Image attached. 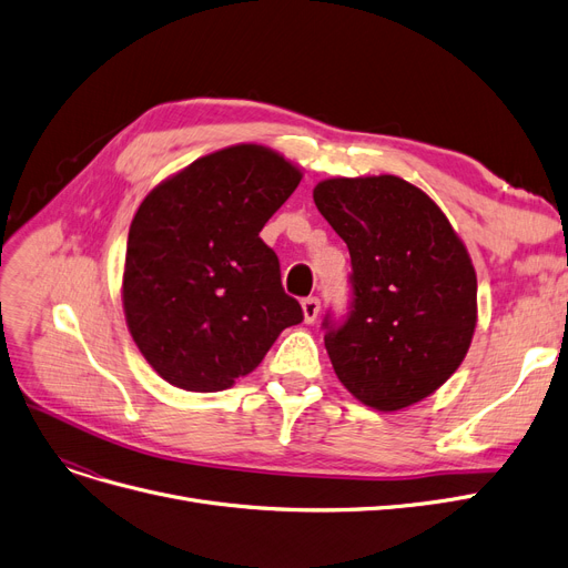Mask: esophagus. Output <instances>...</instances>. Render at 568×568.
<instances>
[{
    "instance_id": "esophagus-1",
    "label": "esophagus",
    "mask_w": 568,
    "mask_h": 568,
    "mask_svg": "<svg viewBox=\"0 0 568 568\" xmlns=\"http://www.w3.org/2000/svg\"><path fill=\"white\" fill-rule=\"evenodd\" d=\"M320 312H322V301L320 298L310 296V298L303 301V314H305V322L307 324L316 322V316H320Z\"/></svg>"
}]
</instances>
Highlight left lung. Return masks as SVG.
Here are the masks:
<instances>
[{
    "mask_svg": "<svg viewBox=\"0 0 568 568\" xmlns=\"http://www.w3.org/2000/svg\"><path fill=\"white\" fill-rule=\"evenodd\" d=\"M314 205L347 242L349 312L322 322L337 379L375 410L434 394L459 368L475 331L466 246L438 205L405 179H326Z\"/></svg>",
    "mask_w": 568,
    "mask_h": 568,
    "instance_id": "left-lung-1",
    "label": "left lung"
}]
</instances>
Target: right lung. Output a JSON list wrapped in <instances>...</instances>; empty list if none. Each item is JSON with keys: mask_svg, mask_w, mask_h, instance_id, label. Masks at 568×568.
I'll list each match as a JSON object with an SVG mask.
<instances>
[{"mask_svg": "<svg viewBox=\"0 0 568 568\" xmlns=\"http://www.w3.org/2000/svg\"><path fill=\"white\" fill-rule=\"evenodd\" d=\"M275 151L240 144L197 158L132 219L123 272L128 328L153 371L186 392H221L303 322L280 258L258 237L301 184Z\"/></svg>", "mask_w": 568, "mask_h": 568, "instance_id": "add662e5", "label": "right lung"}]
</instances>
